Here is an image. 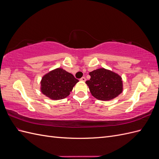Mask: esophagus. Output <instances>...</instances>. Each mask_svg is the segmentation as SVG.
<instances>
[{
	"label": "esophagus",
	"instance_id": "1",
	"mask_svg": "<svg viewBox=\"0 0 159 159\" xmlns=\"http://www.w3.org/2000/svg\"><path fill=\"white\" fill-rule=\"evenodd\" d=\"M80 81H85V77H82V78H81L80 79Z\"/></svg>",
	"mask_w": 159,
	"mask_h": 159
}]
</instances>
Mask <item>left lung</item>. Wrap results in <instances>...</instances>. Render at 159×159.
<instances>
[{
  "mask_svg": "<svg viewBox=\"0 0 159 159\" xmlns=\"http://www.w3.org/2000/svg\"><path fill=\"white\" fill-rule=\"evenodd\" d=\"M91 78L85 81L90 92L99 100L113 99L123 91L121 77L114 72L100 68L89 72Z\"/></svg>",
  "mask_w": 159,
  "mask_h": 159,
  "instance_id": "left-lung-1",
  "label": "left lung"
}]
</instances>
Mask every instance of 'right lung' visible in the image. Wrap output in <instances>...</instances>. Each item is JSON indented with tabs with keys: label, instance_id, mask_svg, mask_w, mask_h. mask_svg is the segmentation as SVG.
<instances>
[{
	"label": "right lung",
	"instance_id": "right-lung-1",
	"mask_svg": "<svg viewBox=\"0 0 159 159\" xmlns=\"http://www.w3.org/2000/svg\"><path fill=\"white\" fill-rule=\"evenodd\" d=\"M78 81L69 72L62 68H57L43 76L41 91L52 99H62L68 97Z\"/></svg>",
	"mask_w": 159,
	"mask_h": 159
}]
</instances>
